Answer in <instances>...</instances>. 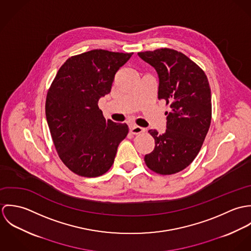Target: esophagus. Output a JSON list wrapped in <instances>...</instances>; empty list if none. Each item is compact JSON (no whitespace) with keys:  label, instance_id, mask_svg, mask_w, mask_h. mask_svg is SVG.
<instances>
[{"label":"esophagus","instance_id":"1","mask_svg":"<svg viewBox=\"0 0 251 251\" xmlns=\"http://www.w3.org/2000/svg\"><path fill=\"white\" fill-rule=\"evenodd\" d=\"M129 129L132 134H140L145 131V128L141 126H131Z\"/></svg>","mask_w":251,"mask_h":251}]
</instances>
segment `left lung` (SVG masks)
Instances as JSON below:
<instances>
[{
  "label": "left lung",
  "instance_id": "obj_1",
  "mask_svg": "<svg viewBox=\"0 0 251 251\" xmlns=\"http://www.w3.org/2000/svg\"><path fill=\"white\" fill-rule=\"evenodd\" d=\"M138 56L157 72L158 100L170 104L166 131L149 130L153 151L144 157L146 165L160 175L186 168L197 156L212 120V97L203 70L184 54L170 48L139 52Z\"/></svg>",
  "mask_w": 251,
  "mask_h": 251
}]
</instances>
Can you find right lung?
Here are the masks:
<instances>
[{
	"instance_id": "add662e5",
	"label": "right lung",
	"mask_w": 251,
	"mask_h": 251,
	"mask_svg": "<svg viewBox=\"0 0 251 251\" xmlns=\"http://www.w3.org/2000/svg\"><path fill=\"white\" fill-rule=\"evenodd\" d=\"M132 54L95 49L72 56L48 90L45 114L53 143L64 164L78 176L106 173L128 133L126 124L105 120L98 103Z\"/></svg>"
}]
</instances>
